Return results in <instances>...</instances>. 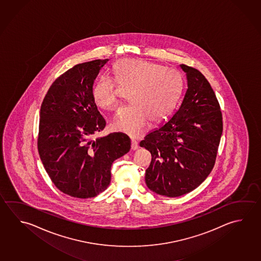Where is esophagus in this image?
Returning a JSON list of instances; mask_svg holds the SVG:
<instances>
[{
	"label": "esophagus",
	"mask_w": 261,
	"mask_h": 261,
	"mask_svg": "<svg viewBox=\"0 0 261 261\" xmlns=\"http://www.w3.org/2000/svg\"><path fill=\"white\" fill-rule=\"evenodd\" d=\"M131 148H132L133 150H136L138 148V144H137V142L132 138L131 139Z\"/></svg>",
	"instance_id": "esophagus-1"
}]
</instances>
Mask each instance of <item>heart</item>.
<instances>
[{
  "instance_id": "b5f03b06",
  "label": "heart",
  "mask_w": 261,
  "mask_h": 261,
  "mask_svg": "<svg viewBox=\"0 0 261 261\" xmlns=\"http://www.w3.org/2000/svg\"><path fill=\"white\" fill-rule=\"evenodd\" d=\"M115 80L101 76L92 89L97 106L106 110L119 105L117 83L131 90L133 105L120 111L114 126L131 137L141 136L147 121L159 124L172 114L182 93L183 78L175 69L141 59H123L114 67Z\"/></svg>"
}]
</instances>
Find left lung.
Wrapping results in <instances>:
<instances>
[{"mask_svg":"<svg viewBox=\"0 0 261 261\" xmlns=\"http://www.w3.org/2000/svg\"><path fill=\"white\" fill-rule=\"evenodd\" d=\"M180 67L188 80L181 106L140 142L152 156L146 186L167 197L181 196L204 181L215 167L223 133L219 101L210 83L195 68Z\"/></svg>","mask_w":261,"mask_h":261,"instance_id":"left-lung-1","label":"left lung"}]
</instances>
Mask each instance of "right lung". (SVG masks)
<instances>
[{"instance_id":"obj_1","label":"right lung","mask_w":261,"mask_h":261,"mask_svg":"<svg viewBox=\"0 0 261 261\" xmlns=\"http://www.w3.org/2000/svg\"><path fill=\"white\" fill-rule=\"evenodd\" d=\"M108 60H95L61 74L40 108L37 149L52 182L69 196L95 197L109 186L111 167L131 147L122 133L94 138L106 120L92 96L93 82Z\"/></svg>"}]
</instances>
